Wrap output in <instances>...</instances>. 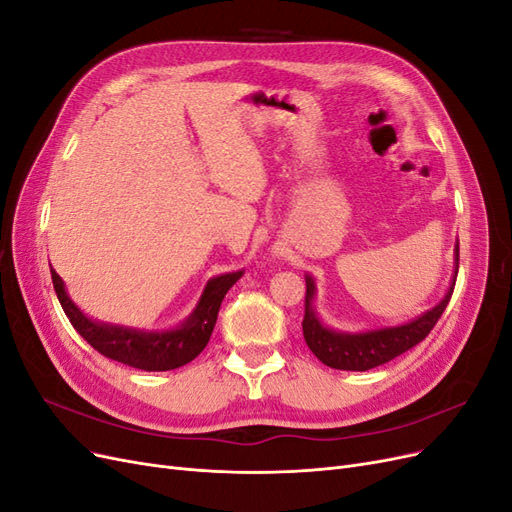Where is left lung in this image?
<instances>
[{
	"mask_svg": "<svg viewBox=\"0 0 512 512\" xmlns=\"http://www.w3.org/2000/svg\"><path fill=\"white\" fill-rule=\"evenodd\" d=\"M455 269H459V243L455 247ZM457 273V271H455ZM457 275L453 277V286L446 292V297L429 309L427 314L416 318L401 327H389L367 333H335L324 327L318 320L312 301H314V280L305 277V316H303V337L318 359L333 369L346 371H367L378 365L393 361L395 356L408 352L416 344H421L436 327L442 312L446 309L455 288Z\"/></svg>",
	"mask_w": 512,
	"mask_h": 512,
	"instance_id": "left-lung-1",
	"label": "left lung"
}]
</instances>
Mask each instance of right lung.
Returning <instances> with one entry per match:
<instances>
[{
	"instance_id": "add662e5",
	"label": "right lung",
	"mask_w": 512,
	"mask_h": 512,
	"mask_svg": "<svg viewBox=\"0 0 512 512\" xmlns=\"http://www.w3.org/2000/svg\"><path fill=\"white\" fill-rule=\"evenodd\" d=\"M241 275L243 271L213 277L207 284L203 297H200L194 314L179 329L166 333H143L89 320L70 301L64 282H61L57 271L51 269L57 299L61 307H64L72 327L79 331L85 342L100 354L108 356V359L143 371H168L194 361L209 344V337L213 333L215 320H218V312L226 292Z\"/></svg>"
}]
</instances>
